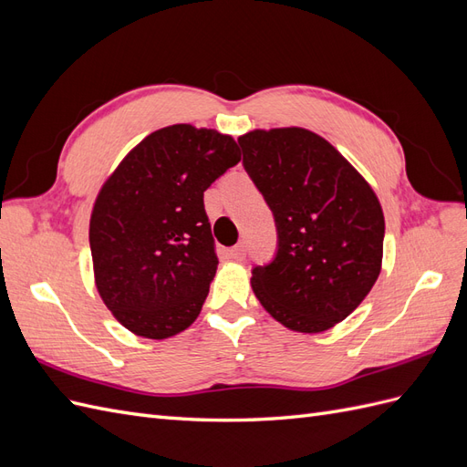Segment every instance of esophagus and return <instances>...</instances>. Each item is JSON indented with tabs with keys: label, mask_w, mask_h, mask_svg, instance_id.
<instances>
[{
	"label": "esophagus",
	"mask_w": 467,
	"mask_h": 467,
	"mask_svg": "<svg viewBox=\"0 0 467 467\" xmlns=\"http://www.w3.org/2000/svg\"><path fill=\"white\" fill-rule=\"evenodd\" d=\"M230 257L235 261H244L245 259V244H237L230 249Z\"/></svg>",
	"instance_id": "34e87169"
}]
</instances>
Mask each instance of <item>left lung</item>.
<instances>
[{"label":"left lung","mask_w":467,"mask_h":467,"mask_svg":"<svg viewBox=\"0 0 467 467\" xmlns=\"http://www.w3.org/2000/svg\"><path fill=\"white\" fill-rule=\"evenodd\" d=\"M237 142L278 232L273 263L253 268V292L292 331L335 327L381 271L386 223L376 192L312 130H251Z\"/></svg>","instance_id":"1"}]
</instances>
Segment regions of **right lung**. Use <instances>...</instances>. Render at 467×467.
Instances as JSON below:
<instances>
[{"label": "right lung", "instance_id": "add662e5", "mask_svg": "<svg viewBox=\"0 0 467 467\" xmlns=\"http://www.w3.org/2000/svg\"><path fill=\"white\" fill-rule=\"evenodd\" d=\"M239 160L232 136L173 124L130 150L99 191L95 286L134 335L161 341L199 317L218 268L204 191Z\"/></svg>", "mask_w": 467, "mask_h": 467}]
</instances>
